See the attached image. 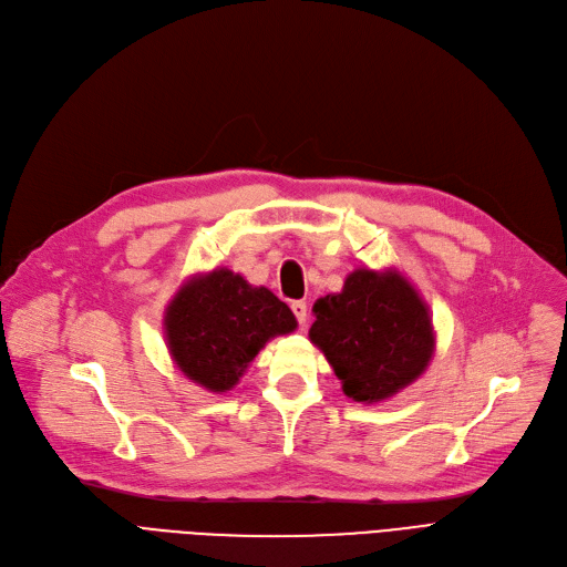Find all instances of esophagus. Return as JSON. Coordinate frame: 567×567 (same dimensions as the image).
Segmentation results:
<instances>
[{
	"label": "esophagus",
	"mask_w": 567,
	"mask_h": 567,
	"mask_svg": "<svg viewBox=\"0 0 567 567\" xmlns=\"http://www.w3.org/2000/svg\"><path fill=\"white\" fill-rule=\"evenodd\" d=\"M291 312H293V317H296V321H299L301 326L306 323V319H308V303L306 301H291Z\"/></svg>",
	"instance_id": "esophagus-1"
}]
</instances>
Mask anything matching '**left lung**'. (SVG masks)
I'll return each instance as SVG.
<instances>
[{
    "label": "left lung",
    "instance_id": "1",
    "mask_svg": "<svg viewBox=\"0 0 567 567\" xmlns=\"http://www.w3.org/2000/svg\"><path fill=\"white\" fill-rule=\"evenodd\" d=\"M310 340L355 402L391 398L419 377L434 349L430 315L400 276L353 271L340 293L315 303Z\"/></svg>",
    "mask_w": 567,
    "mask_h": 567
}]
</instances>
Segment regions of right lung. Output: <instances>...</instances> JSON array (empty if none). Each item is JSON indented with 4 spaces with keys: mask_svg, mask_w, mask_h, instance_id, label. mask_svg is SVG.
Returning <instances> with one entry per match:
<instances>
[{
    "mask_svg": "<svg viewBox=\"0 0 567 567\" xmlns=\"http://www.w3.org/2000/svg\"><path fill=\"white\" fill-rule=\"evenodd\" d=\"M176 365L204 389L223 393L268 338L296 329L291 310L266 287L231 271H214L176 293L165 317Z\"/></svg>",
    "mask_w": 567,
    "mask_h": 567,
    "instance_id": "obj_1",
    "label": "right lung"
}]
</instances>
